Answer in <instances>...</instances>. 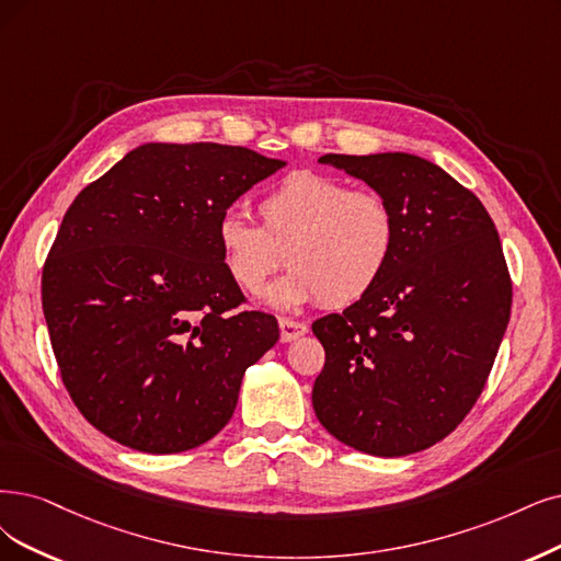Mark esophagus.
Returning <instances> with one entry per match:
<instances>
[{
  "mask_svg": "<svg viewBox=\"0 0 561 561\" xmlns=\"http://www.w3.org/2000/svg\"><path fill=\"white\" fill-rule=\"evenodd\" d=\"M307 333V325L294 319H279V335L282 342H294Z\"/></svg>",
  "mask_w": 561,
  "mask_h": 561,
  "instance_id": "34e87169",
  "label": "esophagus"
}]
</instances>
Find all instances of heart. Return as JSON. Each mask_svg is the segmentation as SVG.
<instances>
[{"label":"heart","instance_id":"heart-1","mask_svg":"<svg viewBox=\"0 0 561 561\" xmlns=\"http://www.w3.org/2000/svg\"><path fill=\"white\" fill-rule=\"evenodd\" d=\"M256 213L261 226L226 213L217 244L228 277L244 294H259L284 263L294 267L265 296L277 309L319 298L330 307L356 302L381 282L398 249L390 203L330 175H286L259 198Z\"/></svg>","mask_w":561,"mask_h":561}]
</instances>
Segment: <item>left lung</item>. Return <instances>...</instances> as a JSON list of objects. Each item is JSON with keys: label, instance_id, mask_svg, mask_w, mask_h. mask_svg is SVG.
I'll list each match as a JSON object with an SVG mask.
<instances>
[{"label": "left lung", "instance_id": "left-lung-1", "mask_svg": "<svg viewBox=\"0 0 561 561\" xmlns=\"http://www.w3.org/2000/svg\"><path fill=\"white\" fill-rule=\"evenodd\" d=\"M319 161L390 203L398 249L365 298L312 323L325 348L314 413L342 444L402 458L448 437L488 381L513 296L500 233L483 203L427 159Z\"/></svg>", "mask_w": 561, "mask_h": 561}]
</instances>
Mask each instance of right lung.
<instances>
[{
	"instance_id": "obj_1",
	"label": "right lung",
	"mask_w": 561,
	"mask_h": 561,
	"mask_svg": "<svg viewBox=\"0 0 561 561\" xmlns=\"http://www.w3.org/2000/svg\"><path fill=\"white\" fill-rule=\"evenodd\" d=\"M282 165L240 145L145 142L71 203L41 298L61 381L113 442L182 453L231 421L279 328L238 309L217 224Z\"/></svg>"
}]
</instances>
